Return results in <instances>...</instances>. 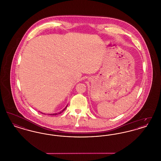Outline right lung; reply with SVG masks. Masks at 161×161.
I'll return each mask as SVG.
<instances>
[{"label":"right lung","instance_id":"obj_1","mask_svg":"<svg viewBox=\"0 0 161 161\" xmlns=\"http://www.w3.org/2000/svg\"><path fill=\"white\" fill-rule=\"evenodd\" d=\"M66 107H67V106H66V107H65V108H64V109H63V110H61V112H60V113H58V114H61V113H62V112H63V111H64V110H65V109H66ZM49 114V115H57V114Z\"/></svg>","mask_w":161,"mask_h":161}]
</instances>
